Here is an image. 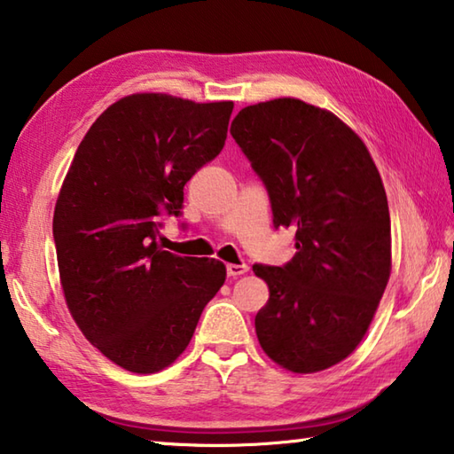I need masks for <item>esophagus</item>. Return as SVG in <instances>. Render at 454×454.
Listing matches in <instances>:
<instances>
[{
    "label": "esophagus",
    "instance_id": "esophagus-1",
    "mask_svg": "<svg viewBox=\"0 0 454 454\" xmlns=\"http://www.w3.org/2000/svg\"><path fill=\"white\" fill-rule=\"evenodd\" d=\"M226 272H228L230 278H238V276H242V274L248 272V266H246V264H228L226 266Z\"/></svg>",
    "mask_w": 454,
    "mask_h": 454
}]
</instances>
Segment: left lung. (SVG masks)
<instances>
[{"mask_svg": "<svg viewBox=\"0 0 454 454\" xmlns=\"http://www.w3.org/2000/svg\"><path fill=\"white\" fill-rule=\"evenodd\" d=\"M230 134L266 184L274 224L296 230L286 266L252 268L270 290L260 347L290 372L326 371L355 352L390 278L379 168L355 129L298 98L242 107Z\"/></svg>", "mask_w": 454, "mask_h": 454, "instance_id": "1", "label": "left lung"}]
</instances>
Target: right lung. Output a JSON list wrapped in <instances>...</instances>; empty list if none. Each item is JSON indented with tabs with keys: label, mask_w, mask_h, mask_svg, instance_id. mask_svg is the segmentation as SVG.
I'll use <instances>...</instances> for the list:
<instances>
[{
	"label": "right lung",
	"mask_w": 454,
	"mask_h": 454,
	"mask_svg": "<svg viewBox=\"0 0 454 454\" xmlns=\"http://www.w3.org/2000/svg\"><path fill=\"white\" fill-rule=\"evenodd\" d=\"M234 102L170 94L120 98L83 136L53 210L59 284L82 334L114 364L164 371L226 280L216 258L156 242L184 184L224 148Z\"/></svg>",
	"instance_id": "add662e5"
}]
</instances>
